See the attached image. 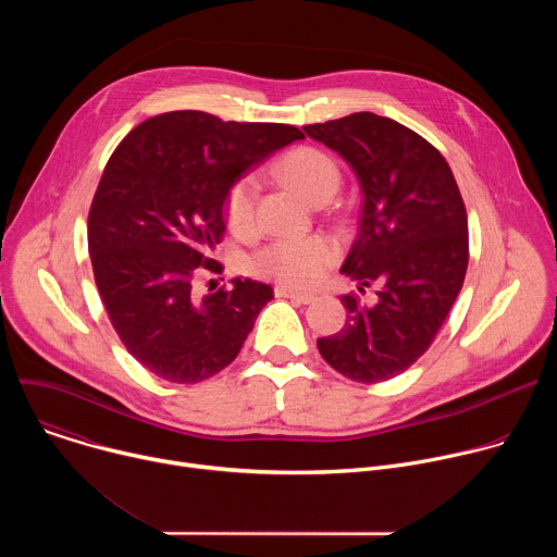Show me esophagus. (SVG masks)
<instances>
[{
    "mask_svg": "<svg viewBox=\"0 0 557 557\" xmlns=\"http://www.w3.org/2000/svg\"><path fill=\"white\" fill-rule=\"evenodd\" d=\"M275 295L288 297V299H293V301H297V304H310V301H314V293H310V290H297V288H288V286H277V288H275Z\"/></svg>",
    "mask_w": 557,
    "mask_h": 557,
    "instance_id": "esophagus-1",
    "label": "esophagus"
}]
</instances>
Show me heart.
I'll use <instances>...</instances> for the list:
<instances>
[{
  "label": "heart",
  "mask_w": 557,
  "mask_h": 557,
  "mask_svg": "<svg viewBox=\"0 0 557 557\" xmlns=\"http://www.w3.org/2000/svg\"><path fill=\"white\" fill-rule=\"evenodd\" d=\"M271 174L310 205L329 202L342 185V172L335 158L322 149L306 145L286 151L280 161L273 163ZM256 198L258 187L251 178H243L228 187L224 198V215L235 235H249L256 228ZM333 260L335 249L322 237L280 240L256 256L253 269L264 277L299 286L320 280Z\"/></svg>",
  "instance_id": "obj_1"
}]
</instances>
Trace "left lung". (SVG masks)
Segmentation results:
<instances>
[{"instance_id":"obj_1","label":"left lung","mask_w":557,"mask_h":557,"mask_svg":"<svg viewBox=\"0 0 557 557\" xmlns=\"http://www.w3.org/2000/svg\"><path fill=\"white\" fill-rule=\"evenodd\" d=\"M361 185L359 233L342 267L366 295L342 297L344 329L317 339L344 376L379 383L406 372L434 342L467 273V211L443 153L410 127L372 112L306 125Z\"/></svg>"}]
</instances>
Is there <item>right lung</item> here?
I'll use <instances>...</instances> for the list:
<instances>
[{"label": "right lung", "mask_w": 557, "mask_h": 557, "mask_svg": "<svg viewBox=\"0 0 557 557\" xmlns=\"http://www.w3.org/2000/svg\"><path fill=\"white\" fill-rule=\"evenodd\" d=\"M304 138L284 123L178 110L136 125L114 149L88 215L95 282L127 352L172 383H198L240 352L273 288L233 280L200 293L224 233L228 187ZM211 271V269H209Z\"/></svg>", "instance_id": "right-lung-1"}]
</instances>
